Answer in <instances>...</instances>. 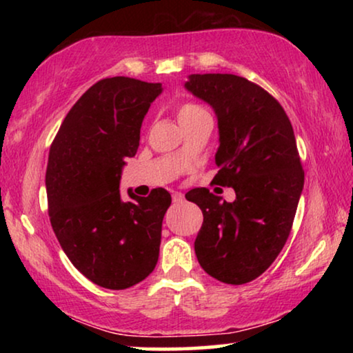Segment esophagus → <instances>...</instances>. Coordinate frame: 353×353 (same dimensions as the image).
I'll return each instance as SVG.
<instances>
[{
	"mask_svg": "<svg viewBox=\"0 0 353 353\" xmlns=\"http://www.w3.org/2000/svg\"><path fill=\"white\" fill-rule=\"evenodd\" d=\"M172 199H173V202H183V199H185V196H183L181 192H173Z\"/></svg>",
	"mask_w": 353,
	"mask_h": 353,
	"instance_id": "obj_1",
	"label": "esophagus"
}]
</instances>
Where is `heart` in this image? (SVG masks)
Here are the masks:
<instances>
[{"label": "heart", "instance_id": "heart-1", "mask_svg": "<svg viewBox=\"0 0 353 353\" xmlns=\"http://www.w3.org/2000/svg\"><path fill=\"white\" fill-rule=\"evenodd\" d=\"M202 112H205V110L202 109L201 105H197L194 103H181L176 108V117H178V120H180L181 125Z\"/></svg>", "mask_w": 353, "mask_h": 353}]
</instances>
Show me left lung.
<instances>
[{
	"instance_id": "left-lung-1",
	"label": "left lung",
	"mask_w": 353,
	"mask_h": 353,
	"mask_svg": "<svg viewBox=\"0 0 353 353\" xmlns=\"http://www.w3.org/2000/svg\"><path fill=\"white\" fill-rule=\"evenodd\" d=\"M185 86L215 110L220 170L214 180L236 192L234 202L207 188L186 194L204 215L196 257L221 283H249L283 250L301 199L303 170L291 120L268 91L244 77L192 74Z\"/></svg>"
}]
</instances>
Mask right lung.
Wrapping results in <instances>:
<instances>
[{
  "label": "right lung",
  "mask_w": 353,
  "mask_h": 353,
  "mask_svg": "<svg viewBox=\"0 0 353 353\" xmlns=\"http://www.w3.org/2000/svg\"><path fill=\"white\" fill-rule=\"evenodd\" d=\"M161 83L130 77L103 79L65 115L50 149L48 214L62 250L90 281L132 288L156 268L170 192L120 197L125 159L139 146V130Z\"/></svg>",
  "instance_id": "right-lung-1"
}]
</instances>
